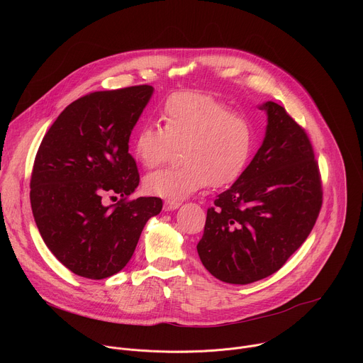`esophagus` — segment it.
<instances>
[{
	"label": "esophagus",
	"instance_id": "34e87169",
	"mask_svg": "<svg viewBox=\"0 0 363 363\" xmlns=\"http://www.w3.org/2000/svg\"><path fill=\"white\" fill-rule=\"evenodd\" d=\"M179 205H181V202H178V201L167 199V201L164 202V210H165V211H174V210L179 208Z\"/></svg>",
	"mask_w": 363,
	"mask_h": 363
}]
</instances>
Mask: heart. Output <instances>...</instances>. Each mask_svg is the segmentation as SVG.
<instances>
[{
    "instance_id": "b5f03b06",
    "label": "heart",
    "mask_w": 363,
    "mask_h": 363,
    "mask_svg": "<svg viewBox=\"0 0 363 363\" xmlns=\"http://www.w3.org/2000/svg\"><path fill=\"white\" fill-rule=\"evenodd\" d=\"M162 126L142 125L132 142L135 160L145 168L161 165L179 146L181 164L145 177L147 194L184 199L206 184L224 186L245 169L254 146V129L241 113L216 97L196 91L169 96L161 111Z\"/></svg>"
}]
</instances>
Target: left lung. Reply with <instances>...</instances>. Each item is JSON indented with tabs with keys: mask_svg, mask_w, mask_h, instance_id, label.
Returning <instances> with one entry per match:
<instances>
[{
	"mask_svg": "<svg viewBox=\"0 0 363 363\" xmlns=\"http://www.w3.org/2000/svg\"><path fill=\"white\" fill-rule=\"evenodd\" d=\"M263 145L238 179L206 211L196 245L203 267L230 284L280 270L306 241L322 208V181L304 129L274 101Z\"/></svg>",
	"mask_w": 363,
	"mask_h": 363,
	"instance_id": "obj_1",
	"label": "left lung"
}]
</instances>
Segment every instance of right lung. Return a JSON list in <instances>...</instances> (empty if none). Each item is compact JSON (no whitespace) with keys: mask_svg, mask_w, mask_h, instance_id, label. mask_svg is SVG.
I'll use <instances>...</instances> for the list:
<instances>
[{"mask_svg":"<svg viewBox=\"0 0 363 363\" xmlns=\"http://www.w3.org/2000/svg\"><path fill=\"white\" fill-rule=\"evenodd\" d=\"M152 93L142 84L86 94L59 115L37 150L30 181L34 221L48 250L80 277L119 273L146 221L162 210L157 196L128 199L139 185L129 138ZM105 193L121 201L103 206Z\"/></svg>","mask_w":363,"mask_h":363,"instance_id":"obj_1","label":"right lung"}]
</instances>
